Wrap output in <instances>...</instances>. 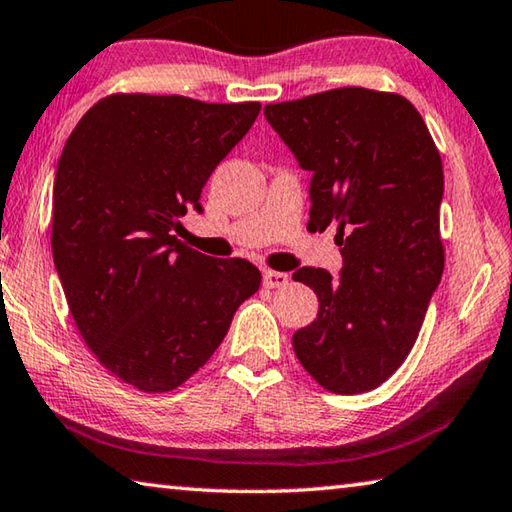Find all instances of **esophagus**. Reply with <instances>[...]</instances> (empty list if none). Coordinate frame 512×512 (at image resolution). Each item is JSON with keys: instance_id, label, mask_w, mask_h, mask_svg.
Listing matches in <instances>:
<instances>
[{"instance_id": "1", "label": "esophagus", "mask_w": 512, "mask_h": 512, "mask_svg": "<svg viewBox=\"0 0 512 512\" xmlns=\"http://www.w3.org/2000/svg\"><path fill=\"white\" fill-rule=\"evenodd\" d=\"M289 282V275L287 273H280V271H264V287L275 289V287H285Z\"/></svg>"}]
</instances>
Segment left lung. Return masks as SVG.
<instances>
[{"label":"left lung","instance_id":"8db88e82","mask_svg":"<svg viewBox=\"0 0 512 512\" xmlns=\"http://www.w3.org/2000/svg\"><path fill=\"white\" fill-rule=\"evenodd\" d=\"M310 170V225H337L342 271L303 266L319 314L291 337L328 392L376 389L408 358L442 280V159L419 111L396 93L348 86L264 107Z\"/></svg>","mask_w":512,"mask_h":512}]
</instances>
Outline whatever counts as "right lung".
Listing matches in <instances>:
<instances>
[{"instance_id":"1","label":"right lung","mask_w":512,"mask_h":512,"mask_svg":"<svg viewBox=\"0 0 512 512\" xmlns=\"http://www.w3.org/2000/svg\"><path fill=\"white\" fill-rule=\"evenodd\" d=\"M262 104L109 95L68 136L54 177L52 255L95 358L141 392H170L212 358L262 273L177 241L214 168Z\"/></svg>"}]
</instances>
